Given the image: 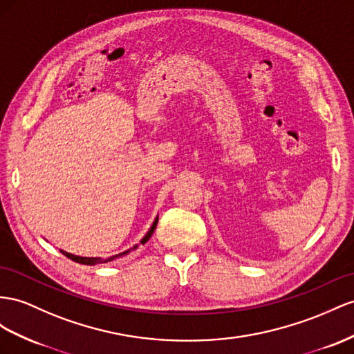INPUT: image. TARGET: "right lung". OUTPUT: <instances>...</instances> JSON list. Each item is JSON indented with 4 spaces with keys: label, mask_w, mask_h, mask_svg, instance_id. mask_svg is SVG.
Instances as JSON below:
<instances>
[{
    "label": "right lung",
    "mask_w": 354,
    "mask_h": 354,
    "mask_svg": "<svg viewBox=\"0 0 354 354\" xmlns=\"http://www.w3.org/2000/svg\"><path fill=\"white\" fill-rule=\"evenodd\" d=\"M157 223H158V218H156V221H153V224H152V227L149 229V232H148L147 234H145V238L140 241L142 245H143V243H147V242H148V239L152 236L153 230H156V227H157ZM138 247H139V245H134L131 250H129V251H124V252H121V254H118V256H112V257H109V259H100V257H79V256L68 254V252H66V251H61V252H62V254H64V256H67L70 260L77 261V263H82V265H98V263H107V261H112V260H113V259H116V257L129 254V252L134 251V250L138 248Z\"/></svg>",
    "instance_id": "add662e5"
}]
</instances>
